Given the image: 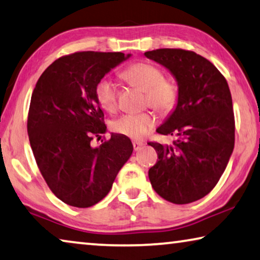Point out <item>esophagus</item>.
<instances>
[{
  "mask_svg": "<svg viewBox=\"0 0 260 260\" xmlns=\"http://www.w3.org/2000/svg\"><path fill=\"white\" fill-rule=\"evenodd\" d=\"M143 143L142 142H138V141H133V148H134V150L135 151H139V150H141L142 148H143Z\"/></svg>",
  "mask_w": 260,
  "mask_h": 260,
  "instance_id": "34e87169",
  "label": "esophagus"
}]
</instances>
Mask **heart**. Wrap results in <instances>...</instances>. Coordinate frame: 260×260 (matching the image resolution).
<instances>
[{"label":"heart","mask_w":260,"mask_h":260,"mask_svg":"<svg viewBox=\"0 0 260 260\" xmlns=\"http://www.w3.org/2000/svg\"><path fill=\"white\" fill-rule=\"evenodd\" d=\"M121 76L127 83L146 91L145 104L160 113H170L179 100V88L171 77L163 76L158 66L149 61H137L123 69ZM96 100L103 109L113 112L118 108V93L113 81L103 77L94 88ZM156 118L149 111L142 113L123 114L111 122V129L119 135L141 140L154 128Z\"/></svg>","instance_id":"heart-1"}]
</instances>
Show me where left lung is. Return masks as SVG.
<instances>
[{"mask_svg":"<svg viewBox=\"0 0 260 260\" xmlns=\"http://www.w3.org/2000/svg\"><path fill=\"white\" fill-rule=\"evenodd\" d=\"M145 55L167 67L179 88L175 111L156 131L176 140L149 142L158 156L148 172L151 186L172 204L193 203L215 187L234 150L232 93L219 69L194 52L159 48Z\"/></svg>","mask_w":260,"mask_h":260,"instance_id":"1","label":"left lung"}]
</instances>
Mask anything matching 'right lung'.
<instances>
[{
    "instance_id": "obj_1",
    "label": "right lung",
    "mask_w": 260,
    "mask_h": 260,
    "mask_svg": "<svg viewBox=\"0 0 260 260\" xmlns=\"http://www.w3.org/2000/svg\"><path fill=\"white\" fill-rule=\"evenodd\" d=\"M131 54L76 52L56 59L41 74L27 115V134L45 182L64 204L91 207L110 192L133 151L128 138L112 134L91 147L106 126L96 100L97 82Z\"/></svg>"
}]
</instances>
